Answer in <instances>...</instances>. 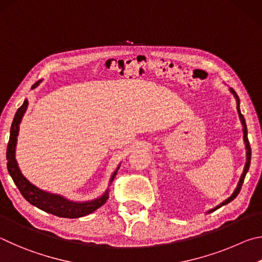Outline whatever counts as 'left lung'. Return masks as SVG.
Instances as JSON below:
<instances>
[{"instance_id":"1","label":"left lung","mask_w":262,"mask_h":262,"mask_svg":"<svg viewBox=\"0 0 262 262\" xmlns=\"http://www.w3.org/2000/svg\"><path fill=\"white\" fill-rule=\"evenodd\" d=\"M229 90H230V92H231V93L233 94V96H235V99H236V102H237V112H238V116H239L241 123H242V125H243V139H244L245 149H246V162H245L244 169H243V173H242V175H241L239 181H238V183H237V186H236L235 191L232 192V193H231V195H230V196H228V198H227L226 200L222 201L221 204L217 205V206H215V207H214V208H212V209H209L208 212H207L208 214H209V213H212V212H214V210H216V209H217V208H220V207H222V206H224V205L229 204V203H230V201H232L233 199L236 198V196L238 195V193H239V191H241V187H242V185H243V182H244V178H245V176H246V173H247V171H249L250 163H251V147H250L249 139H247V127H246L245 118H244V116H243L242 113H241V108H239V98H238L237 93H236V92L233 91L232 89H229Z\"/></svg>"}]
</instances>
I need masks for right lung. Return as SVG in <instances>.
<instances>
[{
	"mask_svg": "<svg viewBox=\"0 0 262 262\" xmlns=\"http://www.w3.org/2000/svg\"><path fill=\"white\" fill-rule=\"evenodd\" d=\"M42 79H40L32 86V90L35 89L40 85ZM29 105V101L25 100L19 108H18L17 113L13 117V121L10 128V138H9L8 148H7V167L8 171L10 173L11 178L15 182L18 190L20 191L21 195L29 201L31 205L35 206L39 209L43 210V212L50 213L53 215H56L58 217H66V219H78L81 216H86L94 210L100 208L105 201L109 198V187L104 191L102 195L99 198H95L93 200L89 201H72L67 199L66 196L59 195L56 193H50V192L40 190L39 187L32 184V183L27 180V178L23 175L19 167H18L17 160H16V146H17V137L19 134V124L23 119V116ZM121 164H118L116 170L113 172L112 177L109 180V185L112 184L114 181V177L116 176L117 170Z\"/></svg>",
	"mask_w": 262,
	"mask_h": 262,
	"instance_id": "obj_1",
	"label": "right lung"
}]
</instances>
